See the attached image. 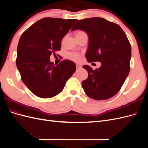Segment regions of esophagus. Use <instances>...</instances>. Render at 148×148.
I'll return each instance as SVG.
<instances>
[{
	"instance_id": "34e87169",
	"label": "esophagus",
	"mask_w": 148,
	"mask_h": 148,
	"mask_svg": "<svg viewBox=\"0 0 148 148\" xmlns=\"http://www.w3.org/2000/svg\"><path fill=\"white\" fill-rule=\"evenodd\" d=\"M76 67H77V70H79V69H82V65H78V64H77L76 65Z\"/></svg>"
}]
</instances>
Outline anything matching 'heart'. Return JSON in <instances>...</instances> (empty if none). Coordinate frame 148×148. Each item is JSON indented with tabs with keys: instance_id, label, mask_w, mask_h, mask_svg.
Wrapping results in <instances>:
<instances>
[{
	"instance_id": "obj_1",
	"label": "heart",
	"mask_w": 148,
	"mask_h": 148,
	"mask_svg": "<svg viewBox=\"0 0 148 148\" xmlns=\"http://www.w3.org/2000/svg\"><path fill=\"white\" fill-rule=\"evenodd\" d=\"M84 33L83 31H78V32L77 33ZM69 58L73 61L75 62H78L80 60V56L79 54L77 53H70L69 54Z\"/></svg>"
}]
</instances>
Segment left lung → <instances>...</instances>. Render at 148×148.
<instances>
[{
  "instance_id": "1",
  "label": "left lung",
  "mask_w": 148,
  "mask_h": 148,
  "mask_svg": "<svg viewBox=\"0 0 148 148\" xmlns=\"http://www.w3.org/2000/svg\"><path fill=\"white\" fill-rule=\"evenodd\" d=\"M81 29L88 36L86 56L89 62H99L94 70L84 65L88 77L82 82L85 93L95 100L113 97L122 88L130 72V44L120 26L100 17L78 20L71 31Z\"/></svg>"
}]
</instances>
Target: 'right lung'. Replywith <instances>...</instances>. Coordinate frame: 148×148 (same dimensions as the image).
I'll list each match as a JSON object with an SVG mask.
<instances>
[{
	"label": "right lung",
	"instance_id": "add662e5",
	"mask_svg": "<svg viewBox=\"0 0 148 148\" xmlns=\"http://www.w3.org/2000/svg\"><path fill=\"white\" fill-rule=\"evenodd\" d=\"M77 20L44 18L22 34L17 47L16 65L21 80L34 95L54 97L62 91L76 70L73 62L57 65L50 62L52 52L60 51L61 41Z\"/></svg>",
	"mask_w": 148,
	"mask_h": 148
}]
</instances>
